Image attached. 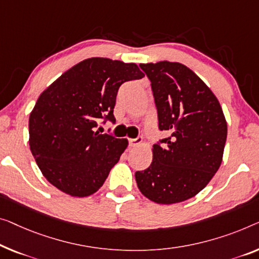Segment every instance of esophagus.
<instances>
[{"label": "esophagus", "mask_w": 259, "mask_h": 259, "mask_svg": "<svg viewBox=\"0 0 259 259\" xmlns=\"http://www.w3.org/2000/svg\"><path fill=\"white\" fill-rule=\"evenodd\" d=\"M143 143V138L142 137H137V138H130L129 140V144L133 148H136V146H140Z\"/></svg>", "instance_id": "34e87169"}]
</instances>
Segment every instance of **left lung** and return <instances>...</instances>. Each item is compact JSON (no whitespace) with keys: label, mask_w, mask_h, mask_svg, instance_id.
I'll list each match as a JSON object with an SVG mask.
<instances>
[{"label":"left lung","mask_w":259,"mask_h":259,"mask_svg":"<svg viewBox=\"0 0 259 259\" xmlns=\"http://www.w3.org/2000/svg\"><path fill=\"white\" fill-rule=\"evenodd\" d=\"M151 81L159 130L169 137L153 145V159L135 173L142 194L153 202L185 201L202 191L222 163L227 122L219 100L180 63L141 64Z\"/></svg>","instance_id":"obj_1"}]
</instances>
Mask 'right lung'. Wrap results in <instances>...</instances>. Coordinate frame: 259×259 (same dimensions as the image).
<instances>
[{"mask_svg":"<svg viewBox=\"0 0 259 259\" xmlns=\"http://www.w3.org/2000/svg\"><path fill=\"white\" fill-rule=\"evenodd\" d=\"M143 76L136 64L90 58L41 93L30 114L29 144L50 184L78 198L102 186L128 140L95 129L102 119L115 123L119 86Z\"/></svg>","mask_w":259,"mask_h":259,"instance_id":"1","label":"right lung"}]
</instances>
